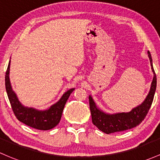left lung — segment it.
I'll return each instance as SVG.
<instances>
[{
  "label": "left lung",
  "mask_w": 160,
  "mask_h": 160,
  "mask_svg": "<svg viewBox=\"0 0 160 160\" xmlns=\"http://www.w3.org/2000/svg\"><path fill=\"white\" fill-rule=\"evenodd\" d=\"M147 54L150 58L151 69L153 73V78L148 95L139 106L132 108V110L128 112L110 114L100 109L96 106V103L95 102L92 96L90 95L89 96V108L92 115V124L102 132L108 134L112 133L124 131L137 127L142 122L147 114L148 113L157 89V76L152 67L151 54L149 51L147 52Z\"/></svg>",
  "instance_id": "8db88e82"
}]
</instances>
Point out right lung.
<instances>
[{"mask_svg":"<svg viewBox=\"0 0 160 160\" xmlns=\"http://www.w3.org/2000/svg\"><path fill=\"white\" fill-rule=\"evenodd\" d=\"M10 61H9L5 75V86L12 109L17 119L29 127L42 131L52 129L57 126L61 121L67 101L75 89H70L64 92L61 99L56 103L52 105L48 109L38 110L32 107L29 108L20 102L17 94L13 90L10 80Z\"/></svg>","mask_w":160,"mask_h":160,"instance_id":"add662e5","label":"right lung"}]
</instances>
